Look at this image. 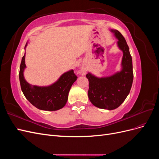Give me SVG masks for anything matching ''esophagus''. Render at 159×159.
Returning <instances> with one entry per match:
<instances>
[{"label":"esophagus","instance_id":"1","mask_svg":"<svg viewBox=\"0 0 159 159\" xmlns=\"http://www.w3.org/2000/svg\"><path fill=\"white\" fill-rule=\"evenodd\" d=\"M85 68H81V70H80V74H85Z\"/></svg>","mask_w":159,"mask_h":159}]
</instances>
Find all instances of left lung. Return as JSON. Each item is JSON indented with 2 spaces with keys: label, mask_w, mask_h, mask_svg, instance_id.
<instances>
[{
  "label": "left lung",
  "mask_w": 159,
  "mask_h": 159,
  "mask_svg": "<svg viewBox=\"0 0 159 159\" xmlns=\"http://www.w3.org/2000/svg\"><path fill=\"white\" fill-rule=\"evenodd\" d=\"M118 40L117 46L123 52L121 70L107 77H98L89 73L88 97L94 106L113 110L117 108L126 99L131 90L133 81L132 57L129 46L123 35L117 30H110Z\"/></svg>",
  "instance_id": "left-lung-1"
}]
</instances>
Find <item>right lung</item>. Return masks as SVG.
I'll return each instance as SVG.
<instances>
[{"label": "right lung", "instance_id": "add662e5", "mask_svg": "<svg viewBox=\"0 0 159 159\" xmlns=\"http://www.w3.org/2000/svg\"><path fill=\"white\" fill-rule=\"evenodd\" d=\"M28 45H25V49ZM26 54V53H25ZM25 54L22 58L19 71L20 87L25 98L36 108L44 111H57L65 106L71 85L78 77L71 70L62 74L56 82L48 86L32 85L26 81L24 71L26 68Z\"/></svg>", "mask_w": 159, "mask_h": 159}]
</instances>
